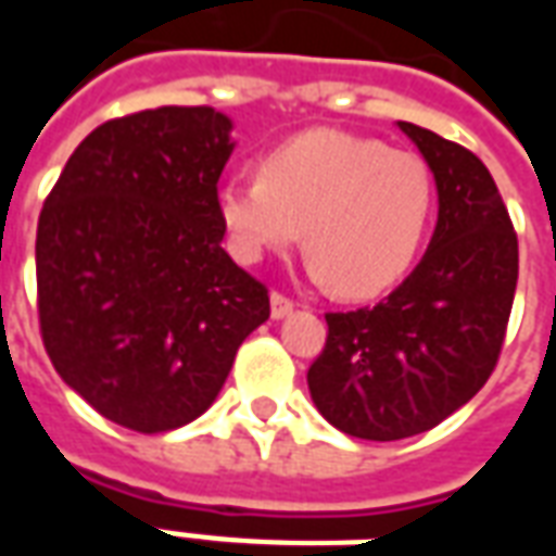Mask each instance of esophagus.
Returning a JSON list of instances; mask_svg holds the SVG:
<instances>
[{
    "label": "esophagus",
    "instance_id": "1",
    "mask_svg": "<svg viewBox=\"0 0 556 556\" xmlns=\"http://www.w3.org/2000/svg\"><path fill=\"white\" fill-rule=\"evenodd\" d=\"M291 309H294V301H291V298L279 294V291L270 294V315H274V318H286V315H291Z\"/></svg>",
    "mask_w": 556,
    "mask_h": 556
}]
</instances>
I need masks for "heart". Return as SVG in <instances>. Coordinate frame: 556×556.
<instances>
[{
  "mask_svg": "<svg viewBox=\"0 0 556 556\" xmlns=\"http://www.w3.org/2000/svg\"><path fill=\"white\" fill-rule=\"evenodd\" d=\"M214 202L243 262L303 238L315 279L345 298H372L414 265L434 211V181L417 154L318 127L270 148L255 178L219 184Z\"/></svg>",
  "mask_w": 556,
  "mask_h": 556,
  "instance_id": "b5f03b06",
  "label": "heart"
}]
</instances>
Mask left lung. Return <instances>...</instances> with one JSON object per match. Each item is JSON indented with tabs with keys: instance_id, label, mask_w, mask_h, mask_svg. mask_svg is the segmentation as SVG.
<instances>
[{
	"instance_id": "obj_1",
	"label": "left lung",
	"mask_w": 556,
	"mask_h": 556,
	"mask_svg": "<svg viewBox=\"0 0 556 556\" xmlns=\"http://www.w3.org/2000/svg\"><path fill=\"white\" fill-rule=\"evenodd\" d=\"M438 184V226L410 277L378 306L327 313L306 372L321 417L363 441L434 429L477 396L501 357L518 282V238L485 163L399 122Z\"/></svg>"
}]
</instances>
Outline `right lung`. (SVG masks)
<instances>
[{
	"label": "right lung",
	"mask_w": 556,
	"mask_h": 556,
	"mask_svg": "<svg viewBox=\"0 0 556 556\" xmlns=\"http://www.w3.org/2000/svg\"><path fill=\"white\" fill-rule=\"evenodd\" d=\"M231 118L160 106L94 127L43 202L35 241L43 349L101 417L160 434L202 417L270 315L219 247Z\"/></svg>",
	"instance_id": "right-lung-1"
}]
</instances>
